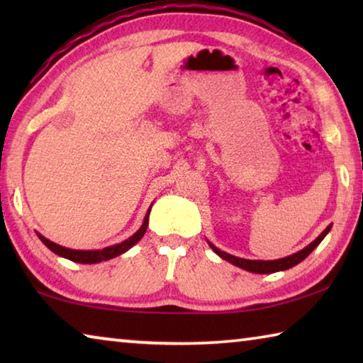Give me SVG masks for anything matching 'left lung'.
I'll list each match as a JSON object with an SVG mask.
<instances>
[{"instance_id":"1","label":"left lung","mask_w":363,"mask_h":363,"mask_svg":"<svg viewBox=\"0 0 363 363\" xmlns=\"http://www.w3.org/2000/svg\"><path fill=\"white\" fill-rule=\"evenodd\" d=\"M330 229H331V224L320 233V235L315 238L314 242H312L311 245H307L304 250H301V251H298V253H294L291 256H286V257H284V259H277V261L242 259V257H237V256H232L229 253H224V251H220L216 247H213L211 243H210V247L214 250V253L223 257V259L232 262L233 266L248 270V272H255V274H272V272H279V270H286V269H290L293 266H296V264H299L301 261H304L306 257L309 256L312 251H314L317 245L323 240L325 235H327V233L330 232Z\"/></svg>"}]
</instances>
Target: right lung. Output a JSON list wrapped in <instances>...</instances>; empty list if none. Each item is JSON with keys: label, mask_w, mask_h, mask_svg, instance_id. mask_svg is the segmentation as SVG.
Wrapping results in <instances>:
<instances>
[{"label": "right lung", "mask_w": 363, "mask_h": 363, "mask_svg": "<svg viewBox=\"0 0 363 363\" xmlns=\"http://www.w3.org/2000/svg\"><path fill=\"white\" fill-rule=\"evenodd\" d=\"M149 214L150 210L147 211L145 214V219H144V224L140 229L134 233L133 237L128 238V240L121 242L118 245H113V247H108V248H104V250H96V251H82V250H69V248H64L60 247V245H56L52 242H49L48 238H45L43 235H40V240L46 245V247L52 251V253H56L62 257H67V259L70 261H75V262H82V264H96V262H101V261H107V259H112L115 256H120L125 253V251L130 250L133 245H136L140 238L144 237V233L147 230V225H149Z\"/></svg>", "instance_id": "add662e5"}]
</instances>
